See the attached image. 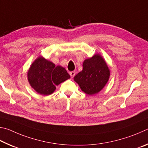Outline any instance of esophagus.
Segmentation results:
<instances>
[{"label": "esophagus", "mask_w": 148, "mask_h": 148, "mask_svg": "<svg viewBox=\"0 0 148 148\" xmlns=\"http://www.w3.org/2000/svg\"><path fill=\"white\" fill-rule=\"evenodd\" d=\"M69 75H70V76H71V78H73L74 76H75V71L69 72Z\"/></svg>", "instance_id": "obj_1"}]
</instances>
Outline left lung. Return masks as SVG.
<instances>
[{
    "label": "left lung",
    "mask_w": 148,
    "mask_h": 148,
    "mask_svg": "<svg viewBox=\"0 0 148 148\" xmlns=\"http://www.w3.org/2000/svg\"><path fill=\"white\" fill-rule=\"evenodd\" d=\"M83 69L74 77V81L85 94L92 95L99 93L107 84L110 69L105 59L99 54L84 60Z\"/></svg>",
    "instance_id": "obj_1"
}]
</instances>
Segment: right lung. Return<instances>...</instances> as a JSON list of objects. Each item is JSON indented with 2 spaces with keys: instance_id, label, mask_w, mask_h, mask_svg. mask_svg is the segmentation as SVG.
<instances>
[{
  "instance_id": "add662e5",
  "label": "right lung",
  "mask_w": 148,
  "mask_h": 148,
  "mask_svg": "<svg viewBox=\"0 0 148 148\" xmlns=\"http://www.w3.org/2000/svg\"><path fill=\"white\" fill-rule=\"evenodd\" d=\"M28 82L36 92L41 95L52 94L62 82L70 79L66 69L56 66L43 56H39L31 64L27 72Z\"/></svg>"
}]
</instances>
